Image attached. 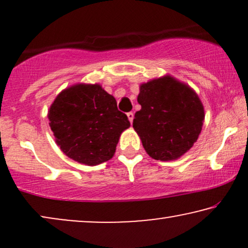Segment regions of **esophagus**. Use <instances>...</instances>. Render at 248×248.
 I'll list each match as a JSON object with an SVG mask.
<instances>
[{"mask_svg":"<svg viewBox=\"0 0 248 248\" xmlns=\"http://www.w3.org/2000/svg\"><path fill=\"white\" fill-rule=\"evenodd\" d=\"M126 115H127V118H128V121H130V123L132 124V122H133V118H134V114L132 113V111H130V113H127Z\"/></svg>","mask_w":248,"mask_h":248,"instance_id":"esophagus-1","label":"esophagus"}]
</instances>
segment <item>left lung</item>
Masks as SVG:
<instances>
[{"label":"left lung","mask_w":248,"mask_h":248,"mask_svg":"<svg viewBox=\"0 0 248 248\" xmlns=\"http://www.w3.org/2000/svg\"><path fill=\"white\" fill-rule=\"evenodd\" d=\"M133 127L151 158L171 161L193 147L202 131L204 107L188 84L166 74L140 84Z\"/></svg>","instance_id":"1"}]
</instances>
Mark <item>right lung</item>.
I'll return each mask as SVG.
<instances>
[{"instance_id": "right-lung-1", "label": "right lung", "mask_w": 248, "mask_h": 248, "mask_svg": "<svg viewBox=\"0 0 248 248\" xmlns=\"http://www.w3.org/2000/svg\"><path fill=\"white\" fill-rule=\"evenodd\" d=\"M47 117L56 144L79 164L97 166L109 160L121 134L130 127L116 99L99 83H76L57 94Z\"/></svg>"}]
</instances>
